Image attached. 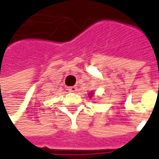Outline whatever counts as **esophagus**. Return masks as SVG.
<instances>
[{"instance_id": "esophagus-1", "label": "esophagus", "mask_w": 159, "mask_h": 159, "mask_svg": "<svg viewBox=\"0 0 159 159\" xmlns=\"http://www.w3.org/2000/svg\"><path fill=\"white\" fill-rule=\"evenodd\" d=\"M70 93H75L77 91V87L76 86H71V87H68L67 89Z\"/></svg>"}]
</instances>
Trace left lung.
<instances>
[{"mask_svg":"<svg viewBox=\"0 0 159 159\" xmlns=\"http://www.w3.org/2000/svg\"><path fill=\"white\" fill-rule=\"evenodd\" d=\"M90 95H92V94H90Z\"/></svg>","mask_w":159,"mask_h":159,"instance_id":"8db88e82","label":"left lung"}]
</instances>
